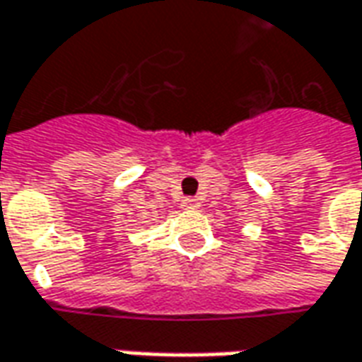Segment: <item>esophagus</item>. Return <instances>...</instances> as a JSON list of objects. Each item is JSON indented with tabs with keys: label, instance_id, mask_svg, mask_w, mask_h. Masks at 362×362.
<instances>
[{
	"label": "esophagus",
	"instance_id": "34e87169",
	"mask_svg": "<svg viewBox=\"0 0 362 362\" xmlns=\"http://www.w3.org/2000/svg\"><path fill=\"white\" fill-rule=\"evenodd\" d=\"M181 206H183V210H197L201 206V202L197 201V199H193V197H187V199H183V202H181Z\"/></svg>",
	"mask_w": 362,
	"mask_h": 362
}]
</instances>
